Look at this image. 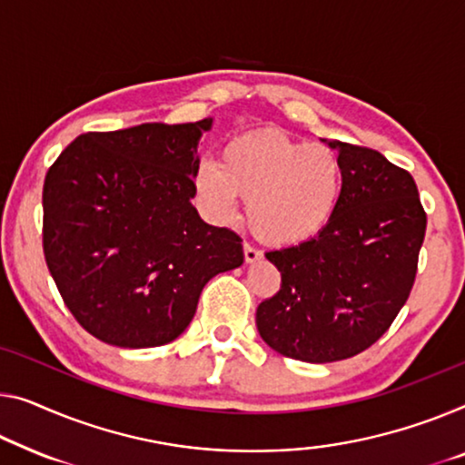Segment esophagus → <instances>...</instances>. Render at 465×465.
Returning <instances> with one entry per match:
<instances>
[{"label": "esophagus", "instance_id": "1", "mask_svg": "<svg viewBox=\"0 0 465 465\" xmlns=\"http://www.w3.org/2000/svg\"><path fill=\"white\" fill-rule=\"evenodd\" d=\"M244 259H246V262H254V261L262 259V252H261L256 246H252V244H248V242H244Z\"/></svg>", "mask_w": 465, "mask_h": 465}]
</instances>
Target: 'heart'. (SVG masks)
I'll return each instance as SVG.
<instances>
[{
	"label": "heart",
	"instance_id": "obj_1",
	"mask_svg": "<svg viewBox=\"0 0 465 465\" xmlns=\"http://www.w3.org/2000/svg\"><path fill=\"white\" fill-rule=\"evenodd\" d=\"M346 188V171L336 150L304 143L277 129L233 137L219 163L200 164L193 192L214 221L233 219L238 198L261 240L280 246L302 244L336 217Z\"/></svg>",
	"mask_w": 465,
	"mask_h": 465
}]
</instances>
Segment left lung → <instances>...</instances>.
Masks as SVG:
<instances>
[{"label": "left lung", "instance_id": "obj_1", "mask_svg": "<svg viewBox=\"0 0 465 465\" xmlns=\"http://www.w3.org/2000/svg\"><path fill=\"white\" fill-rule=\"evenodd\" d=\"M344 198L322 233L265 256L282 286L256 309L262 341L309 363L355 357L391 328L410 299L426 211L410 171L346 142Z\"/></svg>", "mask_w": 465, "mask_h": 465}]
</instances>
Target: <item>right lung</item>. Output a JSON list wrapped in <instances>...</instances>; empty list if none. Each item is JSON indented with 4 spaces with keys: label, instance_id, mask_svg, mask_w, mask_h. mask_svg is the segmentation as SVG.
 I'll use <instances>...</instances> for the list:
<instances>
[{
    "label": "right lung",
    "instance_id": "right-lung-1",
    "mask_svg": "<svg viewBox=\"0 0 465 465\" xmlns=\"http://www.w3.org/2000/svg\"><path fill=\"white\" fill-rule=\"evenodd\" d=\"M211 119L89 131L44 183V254L83 330L123 349L182 334L206 282L242 265V238L198 217L196 145Z\"/></svg>",
    "mask_w": 465,
    "mask_h": 465
}]
</instances>
